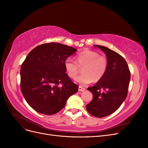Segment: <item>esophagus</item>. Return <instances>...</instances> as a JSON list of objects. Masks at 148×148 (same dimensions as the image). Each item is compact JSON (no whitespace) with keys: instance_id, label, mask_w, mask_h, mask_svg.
<instances>
[{"instance_id":"esophagus-1","label":"esophagus","mask_w":148,"mask_h":148,"mask_svg":"<svg viewBox=\"0 0 148 148\" xmlns=\"http://www.w3.org/2000/svg\"><path fill=\"white\" fill-rule=\"evenodd\" d=\"M84 90H85V89L84 88L80 86H79V88H78V91H84Z\"/></svg>"}]
</instances>
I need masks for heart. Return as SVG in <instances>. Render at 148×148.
<instances>
[{
  "label": "heart",
  "mask_w": 148,
  "mask_h": 148,
  "mask_svg": "<svg viewBox=\"0 0 148 148\" xmlns=\"http://www.w3.org/2000/svg\"><path fill=\"white\" fill-rule=\"evenodd\" d=\"M64 66L69 76L74 78L79 71V66L83 67V74L75 78V81L80 86H84L101 79L104 77L108 66V60L104 56H100L96 51L86 50L77 56V62L71 58L65 60Z\"/></svg>",
  "instance_id": "obj_1"
}]
</instances>
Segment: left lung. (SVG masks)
I'll return each instance as SVG.
<instances>
[{
	"instance_id": "8db88e82",
	"label": "left lung",
	"mask_w": 148,
	"mask_h": 148,
	"mask_svg": "<svg viewBox=\"0 0 148 148\" xmlns=\"http://www.w3.org/2000/svg\"><path fill=\"white\" fill-rule=\"evenodd\" d=\"M94 46L105 52L108 66L104 77L88 88L92 93V100L86 105V110L91 115L101 118L114 113L126 99L130 71L127 62L117 52L104 46Z\"/></svg>"
}]
</instances>
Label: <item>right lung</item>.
<instances>
[{
  "label": "right lung",
  "mask_w": 148,
  "mask_h": 148,
  "mask_svg": "<svg viewBox=\"0 0 148 148\" xmlns=\"http://www.w3.org/2000/svg\"><path fill=\"white\" fill-rule=\"evenodd\" d=\"M76 49L51 42L36 47L26 56L20 70V88L26 101L38 112L57 113L78 86L66 73L65 60ZM61 84L62 87L58 85Z\"/></svg>",
  "instance_id": "1"
}]
</instances>
